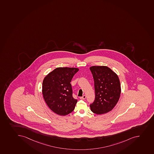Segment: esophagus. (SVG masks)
Here are the masks:
<instances>
[{
	"mask_svg": "<svg viewBox=\"0 0 154 154\" xmlns=\"http://www.w3.org/2000/svg\"><path fill=\"white\" fill-rule=\"evenodd\" d=\"M86 98V95H83L82 97H80V99H85Z\"/></svg>",
	"mask_w": 154,
	"mask_h": 154,
	"instance_id": "34e87169",
	"label": "esophagus"
}]
</instances>
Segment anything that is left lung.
Masks as SVG:
<instances>
[{"instance_id":"1","label":"left lung","mask_w":154,"mask_h":154,"mask_svg":"<svg viewBox=\"0 0 154 154\" xmlns=\"http://www.w3.org/2000/svg\"><path fill=\"white\" fill-rule=\"evenodd\" d=\"M94 82L95 99L90 104L96 114L106 113L114 107L119 99L121 88L117 75L105 66L90 68Z\"/></svg>"}]
</instances>
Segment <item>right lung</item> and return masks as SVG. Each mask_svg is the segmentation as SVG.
<instances>
[{"instance_id":"add662e5","label":"right lung","mask_w":154,"mask_h":154,"mask_svg":"<svg viewBox=\"0 0 154 154\" xmlns=\"http://www.w3.org/2000/svg\"><path fill=\"white\" fill-rule=\"evenodd\" d=\"M79 70L77 68H56L44 79V98L49 108L57 114L66 115L75 109L78 100L72 96L71 82Z\"/></svg>"}]
</instances>
